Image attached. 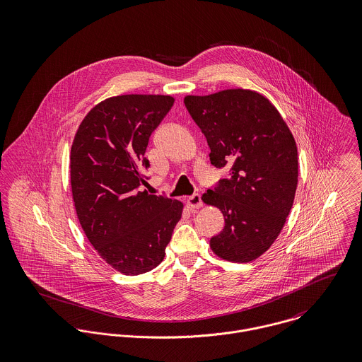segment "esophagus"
<instances>
[{"instance_id":"1","label":"esophagus","mask_w":362,"mask_h":362,"mask_svg":"<svg viewBox=\"0 0 362 362\" xmlns=\"http://www.w3.org/2000/svg\"><path fill=\"white\" fill-rule=\"evenodd\" d=\"M187 205L191 209V210H197L199 207H202V199H201V195L199 194H194L192 197H189L187 199Z\"/></svg>"}]
</instances>
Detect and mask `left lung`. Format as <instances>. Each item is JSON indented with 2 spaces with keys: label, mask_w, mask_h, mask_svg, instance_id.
Instances as JSON below:
<instances>
[{
  "label": "left lung",
  "mask_w": 362,
  "mask_h": 362,
  "mask_svg": "<svg viewBox=\"0 0 362 362\" xmlns=\"http://www.w3.org/2000/svg\"><path fill=\"white\" fill-rule=\"evenodd\" d=\"M192 119L206 136L210 163L228 177L202 201L224 217L210 240L218 258L247 263L279 237L293 207L298 182L297 145L277 108L250 89L185 96Z\"/></svg>",
  "instance_id": "left-lung-1"
}]
</instances>
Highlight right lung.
<instances>
[{"instance_id":"right-lung-1","label":"right lung","mask_w":362,"mask_h":362,"mask_svg":"<svg viewBox=\"0 0 362 362\" xmlns=\"http://www.w3.org/2000/svg\"><path fill=\"white\" fill-rule=\"evenodd\" d=\"M173 104L167 95L108 98L86 114L71 146L82 230L105 263L127 276L160 264L182 216V202L142 191L149 138Z\"/></svg>"}]
</instances>
